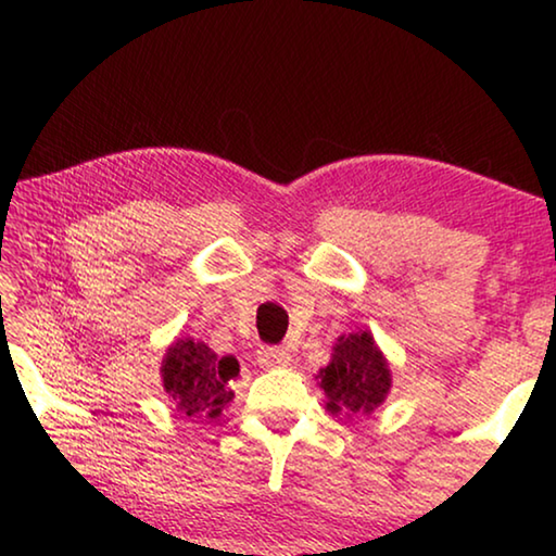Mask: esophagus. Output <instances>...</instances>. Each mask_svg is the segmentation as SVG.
<instances>
[{"instance_id":"esophagus-1","label":"esophagus","mask_w":556,"mask_h":556,"mask_svg":"<svg viewBox=\"0 0 556 556\" xmlns=\"http://www.w3.org/2000/svg\"><path fill=\"white\" fill-rule=\"evenodd\" d=\"M257 361L262 366L267 368H279V366H287L292 356H289L287 349H279V346H262L257 351Z\"/></svg>"}]
</instances>
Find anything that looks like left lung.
Returning a JSON list of instances; mask_svg holds the SVG:
<instances>
[{
	"label": "left lung",
	"instance_id": "1",
	"mask_svg": "<svg viewBox=\"0 0 556 556\" xmlns=\"http://www.w3.org/2000/svg\"><path fill=\"white\" fill-rule=\"evenodd\" d=\"M326 408L368 416L383 403L391 389L389 364L376 349L371 333H349L333 346L331 364L321 368Z\"/></svg>",
	"mask_w": 556,
	"mask_h": 556
}]
</instances>
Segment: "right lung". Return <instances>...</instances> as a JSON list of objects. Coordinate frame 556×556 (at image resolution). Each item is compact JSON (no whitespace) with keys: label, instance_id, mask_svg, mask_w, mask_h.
Returning <instances> with one entry per match:
<instances>
[{"label":"right lung","instance_id":"right-lung-1","mask_svg":"<svg viewBox=\"0 0 556 556\" xmlns=\"http://www.w3.org/2000/svg\"><path fill=\"white\" fill-rule=\"evenodd\" d=\"M240 378L235 356L219 358L207 343L178 339L163 361V386L170 403L185 416L215 418L223 403L232 399L230 386Z\"/></svg>","mask_w":556,"mask_h":556}]
</instances>
